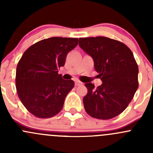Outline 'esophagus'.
Returning a JSON list of instances; mask_svg holds the SVG:
<instances>
[{
  "mask_svg": "<svg viewBox=\"0 0 153 153\" xmlns=\"http://www.w3.org/2000/svg\"><path fill=\"white\" fill-rule=\"evenodd\" d=\"M83 83L81 82V81H75V86H81L82 85Z\"/></svg>",
  "mask_w": 153,
  "mask_h": 153,
  "instance_id": "esophagus-1",
  "label": "esophagus"
}]
</instances>
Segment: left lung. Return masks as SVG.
Segmentation results:
<instances>
[{
	"instance_id": "8db88e82",
	"label": "left lung",
	"mask_w": 153,
	"mask_h": 153,
	"mask_svg": "<svg viewBox=\"0 0 153 153\" xmlns=\"http://www.w3.org/2000/svg\"><path fill=\"white\" fill-rule=\"evenodd\" d=\"M79 46L94 61L103 84L95 88L85 84L83 98L86 112L102 120L120 115L127 107L138 87V67L127 46L106 37L79 38Z\"/></svg>"
}]
</instances>
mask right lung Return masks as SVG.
<instances>
[{"instance_id":"obj_1","label":"right lung","mask_w":153,"mask_h":153,"mask_svg":"<svg viewBox=\"0 0 153 153\" xmlns=\"http://www.w3.org/2000/svg\"><path fill=\"white\" fill-rule=\"evenodd\" d=\"M78 38L52 37L41 40L23 54L16 69L15 85L27 110L40 118L55 116L62 109L72 80L58 73L67 54L78 45Z\"/></svg>"}]
</instances>
